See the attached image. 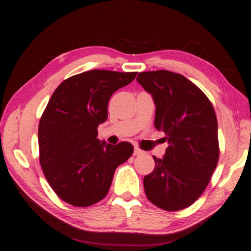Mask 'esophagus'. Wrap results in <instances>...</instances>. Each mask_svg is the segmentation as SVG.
Instances as JSON below:
<instances>
[{
  "mask_svg": "<svg viewBox=\"0 0 251 251\" xmlns=\"http://www.w3.org/2000/svg\"><path fill=\"white\" fill-rule=\"evenodd\" d=\"M143 154H144V151L141 150V148H138V147L135 146V148H134V155L135 156H139V155H143Z\"/></svg>",
  "mask_w": 251,
  "mask_h": 251,
  "instance_id": "esophagus-1",
  "label": "esophagus"
}]
</instances>
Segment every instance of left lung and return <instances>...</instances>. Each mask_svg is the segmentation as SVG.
<instances>
[{
  "mask_svg": "<svg viewBox=\"0 0 251 251\" xmlns=\"http://www.w3.org/2000/svg\"><path fill=\"white\" fill-rule=\"evenodd\" d=\"M137 82L156 105L155 127L168 142L163 158L144 177L151 203L167 211L185 209L206 189L219 158L218 125L211 101L185 76L169 71L142 72Z\"/></svg>",
  "mask_w": 251,
  "mask_h": 251,
  "instance_id": "1",
  "label": "left lung"
}]
</instances>
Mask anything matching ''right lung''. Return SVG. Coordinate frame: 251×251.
<instances>
[{"label": "right lung", "mask_w": 251, "mask_h": 251, "mask_svg": "<svg viewBox=\"0 0 251 251\" xmlns=\"http://www.w3.org/2000/svg\"><path fill=\"white\" fill-rule=\"evenodd\" d=\"M137 72L93 70L58 85L39 125L40 164L55 194L72 206L88 207L107 195L115 169L133 155L130 143L97 138L110 96Z\"/></svg>", "instance_id": "obj_1"}]
</instances>
